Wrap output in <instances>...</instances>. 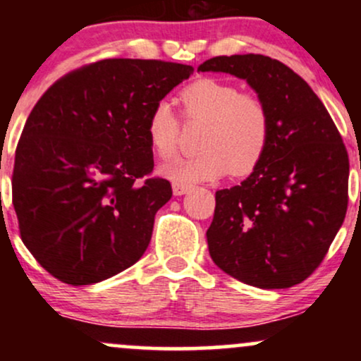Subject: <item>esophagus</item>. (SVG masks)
<instances>
[{"instance_id":"obj_1","label":"esophagus","mask_w":361,"mask_h":361,"mask_svg":"<svg viewBox=\"0 0 361 361\" xmlns=\"http://www.w3.org/2000/svg\"><path fill=\"white\" fill-rule=\"evenodd\" d=\"M190 190H192V186H190V185H183V183H173V193H175V197H181V195L188 193Z\"/></svg>"}]
</instances>
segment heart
<instances>
[{
	"label": "heart",
	"instance_id": "heart-1",
	"mask_svg": "<svg viewBox=\"0 0 361 361\" xmlns=\"http://www.w3.org/2000/svg\"><path fill=\"white\" fill-rule=\"evenodd\" d=\"M185 115L205 122L200 154L176 157L159 168L175 183L217 180L231 173L243 176L258 166L270 142V114L258 97L241 93L233 82L204 78L181 91ZM147 139L161 159L176 152L178 126L168 102L156 103L147 118Z\"/></svg>",
	"mask_w": 361,
	"mask_h": 361
}]
</instances>
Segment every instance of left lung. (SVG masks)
<instances>
[{
    "label": "left lung",
    "mask_w": 361,
    "mask_h": 361,
    "mask_svg": "<svg viewBox=\"0 0 361 361\" xmlns=\"http://www.w3.org/2000/svg\"><path fill=\"white\" fill-rule=\"evenodd\" d=\"M198 73L244 80L270 114V142L241 185L215 192L207 231L210 258L258 288H288L324 259L348 207L350 161L317 94L283 62L219 56Z\"/></svg>",
    "instance_id": "left-lung-1"
}]
</instances>
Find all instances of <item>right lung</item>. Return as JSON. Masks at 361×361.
<instances>
[{"label": "right lung", "instance_id": "add662e5", "mask_svg": "<svg viewBox=\"0 0 361 361\" xmlns=\"http://www.w3.org/2000/svg\"><path fill=\"white\" fill-rule=\"evenodd\" d=\"M192 66L105 59L61 78L28 115L15 152L13 207L27 250L64 283L137 263L171 185L154 168L147 118Z\"/></svg>", "mask_w": 361, "mask_h": 361}]
</instances>
